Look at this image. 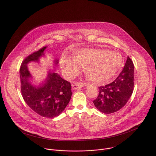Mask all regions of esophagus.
Returning <instances> with one entry per match:
<instances>
[{"mask_svg": "<svg viewBox=\"0 0 156 156\" xmlns=\"http://www.w3.org/2000/svg\"><path fill=\"white\" fill-rule=\"evenodd\" d=\"M84 86V84L83 83H75V84H73L72 85V90H76V89L78 88H80V87H82Z\"/></svg>", "mask_w": 156, "mask_h": 156, "instance_id": "1", "label": "esophagus"}]
</instances>
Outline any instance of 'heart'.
I'll return each instance as SVG.
<instances>
[{
    "mask_svg": "<svg viewBox=\"0 0 156 156\" xmlns=\"http://www.w3.org/2000/svg\"><path fill=\"white\" fill-rule=\"evenodd\" d=\"M123 63L120 54L101 49H84L76 52L74 57L64 55L61 67L65 76L75 78L84 66L87 76L98 84L106 83L119 72Z\"/></svg>",
    "mask_w": 156,
    "mask_h": 156,
    "instance_id": "obj_1",
    "label": "heart"
}]
</instances>
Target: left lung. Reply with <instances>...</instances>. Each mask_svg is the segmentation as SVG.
Returning <instances> with one entry per match:
<instances>
[{
  "mask_svg": "<svg viewBox=\"0 0 156 156\" xmlns=\"http://www.w3.org/2000/svg\"><path fill=\"white\" fill-rule=\"evenodd\" d=\"M134 86V65L128 57L123 70L111 83L99 87V95L93 101L100 112L108 114L121 109L131 97Z\"/></svg>",
  "mask_w": 156,
  "mask_h": 156,
  "instance_id": "8db88e82",
  "label": "left lung"
}]
</instances>
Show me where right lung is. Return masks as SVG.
I'll use <instances>...</instances> for the list:
<instances>
[{"label":"right lung","mask_w":156,"mask_h":156,"mask_svg":"<svg viewBox=\"0 0 156 156\" xmlns=\"http://www.w3.org/2000/svg\"><path fill=\"white\" fill-rule=\"evenodd\" d=\"M46 46L27 57L22 62L20 69L21 91L27 105L42 117L54 118L58 116L70 102L72 92L70 82L62 78L58 73L49 72L46 80L39 84L33 83L28 64L39 62L44 55ZM57 64L58 60H54Z\"/></svg>","instance_id":"obj_1"}]
</instances>
